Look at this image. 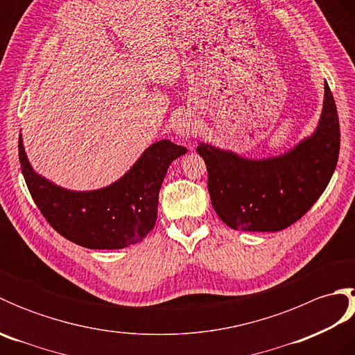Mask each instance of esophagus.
Segmentation results:
<instances>
[{
  "label": "esophagus",
  "mask_w": 355,
  "mask_h": 355,
  "mask_svg": "<svg viewBox=\"0 0 355 355\" xmlns=\"http://www.w3.org/2000/svg\"><path fill=\"white\" fill-rule=\"evenodd\" d=\"M173 130H175V134H178L180 137H191V135H195L198 131L197 122L193 119L183 116L182 119H178L175 125H173Z\"/></svg>",
  "instance_id": "obj_1"
}]
</instances>
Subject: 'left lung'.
I'll list each match as a JSON object with an SVG mask.
<instances>
[{
    "label": "left lung",
    "mask_w": 355,
    "mask_h": 355,
    "mask_svg": "<svg viewBox=\"0 0 355 355\" xmlns=\"http://www.w3.org/2000/svg\"><path fill=\"white\" fill-rule=\"evenodd\" d=\"M207 166V189L218 216L233 230L277 232L300 220L333 177L340 150V126L333 93L318 130L290 153L267 160H247L200 143Z\"/></svg>",
    "instance_id": "8db88e82"
}]
</instances>
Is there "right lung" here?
Listing matches in <instances>:
<instances>
[{
  "label": "right lung",
  "mask_w": 355,
  "mask_h": 355,
  "mask_svg": "<svg viewBox=\"0 0 355 355\" xmlns=\"http://www.w3.org/2000/svg\"><path fill=\"white\" fill-rule=\"evenodd\" d=\"M18 153L28 192L51 227L78 245L112 250L137 244L153 230L166 172L187 149L171 140L157 141L119 182L92 192L67 191L37 175L21 137Z\"/></svg>",
  "instance_id": "obj_1"
}]
</instances>
